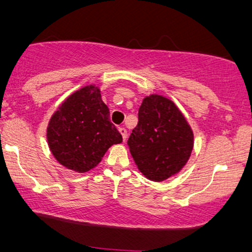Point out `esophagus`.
Here are the masks:
<instances>
[{
  "instance_id": "obj_1",
  "label": "esophagus",
  "mask_w": 252,
  "mask_h": 252,
  "mask_svg": "<svg viewBox=\"0 0 252 252\" xmlns=\"http://www.w3.org/2000/svg\"><path fill=\"white\" fill-rule=\"evenodd\" d=\"M119 132L121 133V135H123V140L126 141L127 139V129L125 127H119Z\"/></svg>"
}]
</instances>
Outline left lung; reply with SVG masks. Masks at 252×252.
<instances>
[{"mask_svg":"<svg viewBox=\"0 0 252 252\" xmlns=\"http://www.w3.org/2000/svg\"><path fill=\"white\" fill-rule=\"evenodd\" d=\"M127 144L140 172L153 181H163L187 162L194 135L172 100L152 94L142 100L138 125Z\"/></svg>","mask_w":252,"mask_h":252,"instance_id":"left-lung-1","label":"left lung"}]
</instances>
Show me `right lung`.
<instances>
[{
	"label": "right lung",
	"mask_w": 252,
	"mask_h": 252,
	"mask_svg": "<svg viewBox=\"0 0 252 252\" xmlns=\"http://www.w3.org/2000/svg\"><path fill=\"white\" fill-rule=\"evenodd\" d=\"M46 135L56 159L79 173L94 168L112 145L123 141L100 91L93 85L76 91L61 105Z\"/></svg>",
	"instance_id": "1"
}]
</instances>
